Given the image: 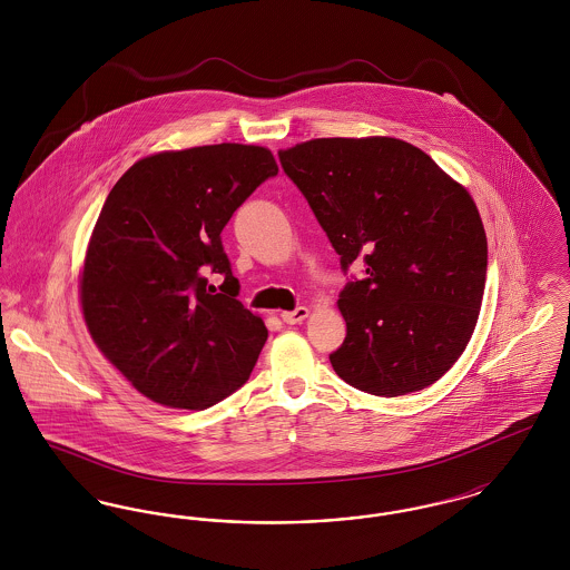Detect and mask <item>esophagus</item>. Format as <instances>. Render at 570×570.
I'll return each mask as SVG.
<instances>
[{
    "instance_id": "1",
    "label": "esophagus",
    "mask_w": 570,
    "mask_h": 570,
    "mask_svg": "<svg viewBox=\"0 0 570 570\" xmlns=\"http://www.w3.org/2000/svg\"><path fill=\"white\" fill-rule=\"evenodd\" d=\"M309 316V309L307 307H297V309H293V312H282V321L286 323V325H298V323H303L305 318Z\"/></svg>"
}]
</instances>
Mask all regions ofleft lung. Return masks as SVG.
<instances>
[{
  "instance_id": "left-lung-1",
  "label": "left lung",
  "mask_w": 570,
  "mask_h": 570,
  "mask_svg": "<svg viewBox=\"0 0 570 570\" xmlns=\"http://www.w3.org/2000/svg\"><path fill=\"white\" fill-rule=\"evenodd\" d=\"M340 254L363 261L337 305L344 344L328 354L354 389L397 397L442 379L479 321L488 237L472 196L400 138H314L279 151Z\"/></svg>"
}]
</instances>
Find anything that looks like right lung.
<instances>
[{"label": "right lung", "instance_id": "right-lung-1", "mask_svg": "<svg viewBox=\"0 0 570 570\" xmlns=\"http://www.w3.org/2000/svg\"><path fill=\"white\" fill-rule=\"evenodd\" d=\"M275 175L269 149L222 142L142 158L107 196L82 265V316L145 397L205 410L249 379L269 333L237 298L219 235ZM209 274L225 279L219 294Z\"/></svg>", "mask_w": 570, "mask_h": 570}]
</instances>
